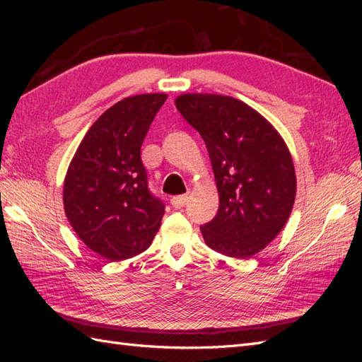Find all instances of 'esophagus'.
Returning a JSON list of instances; mask_svg holds the SVG:
<instances>
[{"label":"esophagus","instance_id":"esophagus-1","mask_svg":"<svg viewBox=\"0 0 362 362\" xmlns=\"http://www.w3.org/2000/svg\"><path fill=\"white\" fill-rule=\"evenodd\" d=\"M188 194H182V196H174L171 199V205L174 209H182V206H185L188 204Z\"/></svg>","mask_w":362,"mask_h":362}]
</instances>
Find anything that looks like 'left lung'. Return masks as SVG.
<instances>
[{"mask_svg": "<svg viewBox=\"0 0 362 362\" xmlns=\"http://www.w3.org/2000/svg\"><path fill=\"white\" fill-rule=\"evenodd\" d=\"M177 110L206 144L219 193V210L201 227L209 247L250 258L289 219L296 201V169L286 143L264 117L240 99L187 93Z\"/></svg>", "mask_w": 362, "mask_h": 362, "instance_id": "1", "label": "left lung"}]
</instances>
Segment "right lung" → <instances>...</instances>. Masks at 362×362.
I'll use <instances>...</instances> for the list:
<instances>
[{"mask_svg":"<svg viewBox=\"0 0 362 362\" xmlns=\"http://www.w3.org/2000/svg\"><path fill=\"white\" fill-rule=\"evenodd\" d=\"M165 93L124 98L83 136L64 182V209L88 249L110 261L132 258L152 244L165 205L148 188L141 144L166 101Z\"/></svg>","mask_w":362,"mask_h":362,"instance_id":"obj_1","label":"right lung"}]
</instances>
